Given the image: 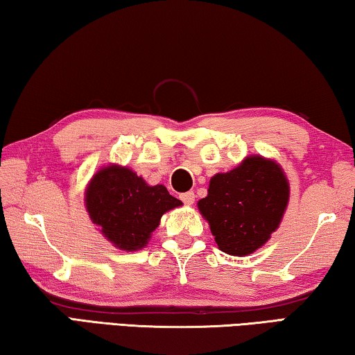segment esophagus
<instances>
[{"instance_id": "obj_1", "label": "esophagus", "mask_w": 355, "mask_h": 355, "mask_svg": "<svg viewBox=\"0 0 355 355\" xmlns=\"http://www.w3.org/2000/svg\"><path fill=\"white\" fill-rule=\"evenodd\" d=\"M180 199L183 200L184 205H192V203H194V200H196V194L192 191H188V192H184V194L180 196Z\"/></svg>"}]
</instances>
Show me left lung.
I'll use <instances>...</instances> for the list:
<instances>
[{
    "instance_id": "left-lung-1",
    "label": "left lung",
    "mask_w": 355,
    "mask_h": 355,
    "mask_svg": "<svg viewBox=\"0 0 355 355\" xmlns=\"http://www.w3.org/2000/svg\"><path fill=\"white\" fill-rule=\"evenodd\" d=\"M290 202V183L275 159L250 155L235 169L209 180L197 202L219 250L233 257L254 254L277 230Z\"/></svg>"
}]
</instances>
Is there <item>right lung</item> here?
Here are the masks:
<instances>
[{
    "label": "right lung",
    "instance_id": "1",
    "mask_svg": "<svg viewBox=\"0 0 355 355\" xmlns=\"http://www.w3.org/2000/svg\"><path fill=\"white\" fill-rule=\"evenodd\" d=\"M84 205L114 248L135 252L148 244L163 214L183 203L164 184L150 186L130 167L107 164L87 183Z\"/></svg>",
    "mask_w": 355,
    "mask_h": 355
}]
</instances>
